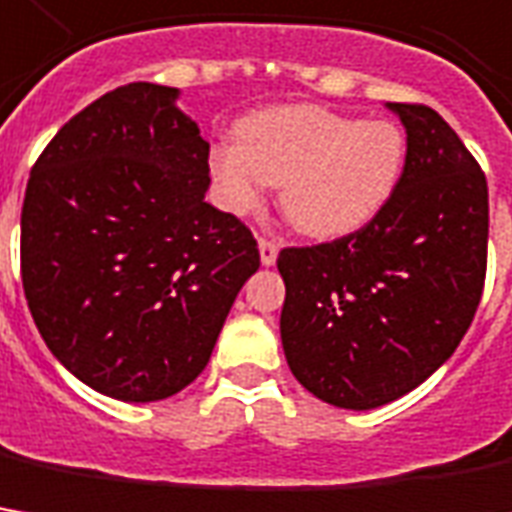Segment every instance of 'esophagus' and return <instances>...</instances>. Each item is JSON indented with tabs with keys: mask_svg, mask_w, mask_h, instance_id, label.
Wrapping results in <instances>:
<instances>
[{
	"mask_svg": "<svg viewBox=\"0 0 512 512\" xmlns=\"http://www.w3.org/2000/svg\"><path fill=\"white\" fill-rule=\"evenodd\" d=\"M259 256H262L264 267L276 264V256H279V242H276V239H270V236H262V239H259Z\"/></svg>",
	"mask_w": 512,
	"mask_h": 512,
	"instance_id": "34e87169",
	"label": "esophagus"
}]
</instances>
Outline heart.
Instances as JSON below:
<instances>
[{"mask_svg":"<svg viewBox=\"0 0 512 512\" xmlns=\"http://www.w3.org/2000/svg\"><path fill=\"white\" fill-rule=\"evenodd\" d=\"M216 194L233 214L259 211L279 185L287 222L338 239L372 222L406 168V137L392 120H355L324 106H276L245 118L236 140L211 149Z\"/></svg>","mask_w":512,"mask_h":512,"instance_id":"heart-1","label":"heart"}]
</instances>
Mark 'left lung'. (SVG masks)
I'll use <instances>...</instances> for the list:
<instances>
[{"mask_svg":"<svg viewBox=\"0 0 512 512\" xmlns=\"http://www.w3.org/2000/svg\"><path fill=\"white\" fill-rule=\"evenodd\" d=\"M406 126V168L360 231L284 248L281 344L318 400L366 411L392 403L454 355L488 270V180L423 104H389Z\"/></svg>","mask_w":512,"mask_h":512,"instance_id":"8db88e82","label":"left lung"}]
</instances>
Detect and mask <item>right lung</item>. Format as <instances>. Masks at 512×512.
<instances>
[{"instance_id": "1", "label": "right lung", "mask_w": 512, "mask_h": 512, "mask_svg": "<svg viewBox=\"0 0 512 512\" xmlns=\"http://www.w3.org/2000/svg\"><path fill=\"white\" fill-rule=\"evenodd\" d=\"M177 89L126 84L39 154L22 205V284L44 344L89 389L152 403L208 366L259 270L245 222L205 202L208 143Z\"/></svg>"}]
</instances>
